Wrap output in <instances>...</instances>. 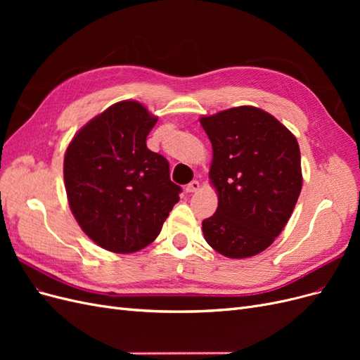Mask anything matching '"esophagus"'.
<instances>
[{
	"instance_id": "1",
	"label": "esophagus",
	"mask_w": 360,
	"mask_h": 360,
	"mask_svg": "<svg viewBox=\"0 0 360 360\" xmlns=\"http://www.w3.org/2000/svg\"><path fill=\"white\" fill-rule=\"evenodd\" d=\"M200 189V181L198 180H192L188 186H186V192H197Z\"/></svg>"
}]
</instances>
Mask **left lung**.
<instances>
[{"label": "left lung", "instance_id": "1", "mask_svg": "<svg viewBox=\"0 0 360 360\" xmlns=\"http://www.w3.org/2000/svg\"><path fill=\"white\" fill-rule=\"evenodd\" d=\"M200 123L213 147L216 213L202 221L205 242L228 258L263 252L284 230L302 191L297 139L255 106H237Z\"/></svg>", "mask_w": 360, "mask_h": 360}]
</instances>
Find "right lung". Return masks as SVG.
<instances>
[{"mask_svg": "<svg viewBox=\"0 0 360 360\" xmlns=\"http://www.w3.org/2000/svg\"><path fill=\"white\" fill-rule=\"evenodd\" d=\"M156 122L139 102H118L90 120L64 155L76 222L96 245L115 254L153 242L180 200L168 160L146 144Z\"/></svg>", "mask_w": 360, "mask_h": 360, "instance_id": "right-lung-1", "label": "right lung"}]
</instances>
